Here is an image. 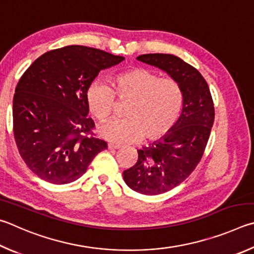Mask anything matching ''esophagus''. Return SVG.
Instances as JSON below:
<instances>
[{
    "label": "esophagus",
    "mask_w": 254,
    "mask_h": 254,
    "mask_svg": "<svg viewBox=\"0 0 254 254\" xmlns=\"http://www.w3.org/2000/svg\"><path fill=\"white\" fill-rule=\"evenodd\" d=\"M108 148L109 149H118V148H120V146L119 145H116V144H113V143H109L108 144Z\"/></svg>",
    "instance_id": "obj_1"
}]
</instances>
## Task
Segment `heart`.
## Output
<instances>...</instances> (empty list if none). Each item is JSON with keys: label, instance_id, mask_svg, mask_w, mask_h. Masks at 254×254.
<instances>
[{"label": "heart", "instance_id": "b5f03b06", "mask_svg": "<svg viewBox=\"0 0 254 254\" xmlns=\"http://www.w3.org/2000/svg\"><path fill=\"white\" fill-rule=\"evenodd\" d=\"M111 89L95 81L87 89L89 109L97 119L111 115L116 97L130 99L124 119H111L99 127V134L113 143L128 144L139 140H156L165 136L179 120L184 105L182 88L175 80L145 68H134L116 75Z\"/></svg>", "mask_w": 254, "mask_h": 254}]
</instances>
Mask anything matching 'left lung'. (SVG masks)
<instances>
[{
  "label": "left lung",
  "instance_id": "8db88e82",
  "mask_svg": "<svg viewBox=\"0 0 254 254\" xmlns=\"http://www.w3.org/2000/svg\"><path fill=\"white\" fill-rule=\"evenodd\" d=\"M137 60L165 71L184 95L183 110L175 126L159 140L139 149L137 163L123 173L131 190L157 195L184 182L201 161L214 123V105L203 75L181 58L148 53Z\"/></svg>",
  "mask_w": 254,
  "mask_h": 254
}]
</instances>
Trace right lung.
<instances>
[{
  "instance_id": "add662e5",
  "label": "right lung",
  "mask_w": 254,
  "mask_h": 254,
  "mask_svg": "<svg viewBox=\"0 0 254 254\" xmlns=\"http://www.w3.org/2000/svg\"><path fill=\"white\" fill-rule=\"evenodd\" d=\"M123 60L99 49L69 46L46 52L26 69L13 97V132L21 157L40 179L71 183L107 149L87 117V89L101 70Z\"/></svg>"
}]
</instances>
